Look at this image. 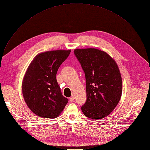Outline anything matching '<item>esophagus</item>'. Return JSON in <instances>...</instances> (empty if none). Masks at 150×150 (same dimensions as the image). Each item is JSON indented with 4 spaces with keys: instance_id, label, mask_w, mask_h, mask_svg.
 I'll return each instance as SVG.
<instances>
[{
    "instance_id": "1",
    "label": "esophagus",
    "mask_w": 150,
    "mask_h": 150,
    "mask_svg": "<svg viewBox=\"0 0 150 150\" xmlns=\"http://www.w3.org/2000/svg\"><path fill=\"white\" fill-rule=\"evenodd\" d=\"M74 99H75L74 96H72L69 98V100H70V102H72L74 100Z\"/></svg>"
}]
</instances>
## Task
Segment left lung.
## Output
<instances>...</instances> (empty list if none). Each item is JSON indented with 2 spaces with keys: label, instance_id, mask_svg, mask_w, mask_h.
I'll return each instance as SVG.
<instances>
[{
  "label": "left lung",
  "instance_id": "obj_1",
  "mask_svg": "<svg viewBox=\"0 0 150 150\" xmlns=\"http://www.w3.org/2000/svg\"><path fill=\"white\" fill-rule=\"evenodd\" d=\"M74 54L85 73L87 100L81 106L87 117L99 120L110 115L122 94L117 64L106 52L96 48L75 49Z\"/></svg>",
  "mask_w": 150,
  "mask_h": 150
}]
</instances>
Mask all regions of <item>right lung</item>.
I'll use <instances>...</instances> for the list:
<instances>
[{
  "instance_id": "1",
  "label": "right lung",
  "mask_w": 150,
  "mask_h": 150,
  "mask_svg": "<svg viewBox=\"0 0 150 150\" xmlns=\"http://www.w3.org/2000/svg\"><path fill=\"white\" fill-rule=\"evenodd\" d=\"M70 52V50H59L38 54L27 69L22 83L23 96L30 110L38 116L55 118L67 103L56 74Z\"/></svg>"
}]
</instances>
